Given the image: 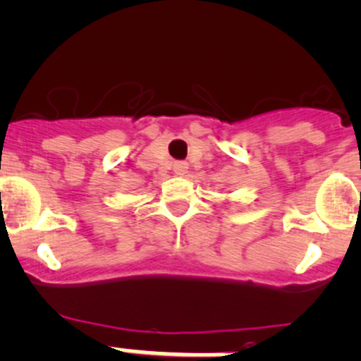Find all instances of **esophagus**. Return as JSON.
I'll use <instances>...</instances> for the list:
<instances>
[{"label": "esophagus", "mask_w": 361, "mask_h": 361, "mask_svg": "<svg viewBox=\"0 0 361 361\" xmlns=\"http://www.w3.org/2000/svg\"><path fill=\"white\" fill-rule=\"evenodd\" d=\"M173 172H176L177 176H184V173L188 172V163H184V161L176 163V165H173Z\"/></svg>", "instance_id": "34e87169"}]
</instances>
